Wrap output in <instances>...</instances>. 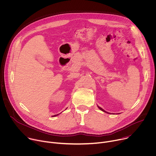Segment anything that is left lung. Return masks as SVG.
Here are the masks:
<instances>
[{
  "instance_id": "1",
  "label": "left lung",
  "mask_w": 156,
  "mask_h": 156,
  "mask_svg": "<svg viewBox=\"0 0 156 156\" xmlns=\"http://www.w3.org/2000/svg\"><path fill=\"white\" fill-rule=\"evenodd\" d=\"M98 108H99V109H100V110H101V111H103V112H106V111H105V110H104V109H102V108H100V106H98ZM107 113H108V112H107Z\"/></svg>"
}]
</instances>
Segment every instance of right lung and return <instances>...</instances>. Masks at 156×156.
I'll return each instance as SVG.
<instances>
[{
    "instance_id": "1",
    "label": "right lung",
    "mask_w": 156,
    "mask_h": 156,
    "mask_svg": "<svg viewBox=\"0 0 156 156\" xmlns=\"http://www.w3.org/2000/svg\"><path fill=\"white\" fill-rule=\"evenodd\" d=\"M58 114H56V115H53V117H55V116H56V115H58Z\"/></svg>"
}]
</instances>
